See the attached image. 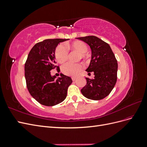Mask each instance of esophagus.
I'll return each instance as SVG.
<instances>
[{"instance_id": "34e87169", "label": "esophagus", "mask_w": 147, "mask_h": 147, "mask_svg": "<svg viewBox=\"0 0 147 147\" xmlns=\"http://www.w3.org/2000/svg\"><path fill=\"white\" fill-rule=\"evenodd\" d=\"M76 79H77V78H76V77H72V81H75V80H76Z\"/></svg>"}]
</instances>
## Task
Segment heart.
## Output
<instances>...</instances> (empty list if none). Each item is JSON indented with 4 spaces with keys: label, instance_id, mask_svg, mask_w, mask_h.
<instances>
[{
    "label": "heart",
    "instance_id": "heart-1",
    "mask_svg": "<svg viewBox=\"0 0 147 147\" xmlns=\"http://www.w3.org/2000/svg\"><path fill=\"white\" fill-rule=\"evenodd\" d=\"M68 48L74 50L80 53V57L84 58L86 57V53L88 50V47L85 43L82 41H76L67 46ZM69 51L67 47L61 44L56 49L55 57L59 63H63L68 57ZM83 69V65L81 63H67L61 67V71L63 73L68 76H76Z\"/></svg>",
    "mask_w": 147,
    "mask_h": 147
}]
</instances>
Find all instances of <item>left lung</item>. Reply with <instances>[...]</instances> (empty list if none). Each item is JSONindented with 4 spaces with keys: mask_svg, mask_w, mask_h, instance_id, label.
Returning a JSON list of instances; mask_svg holds the SVG:
<instances>
[{
    "mask_svg": "<svg viewBox=\"0 0 147 147\" xmlns=\"http://www.w3.org/2000/svg\"><path fill=\"white\" fill-rule=\"evenodd\" d=\"M86 43L91 49V60L88 72H93L94 78H86V84L82 90L86 98L98 100L105 98L112 91L117 80L118 63L107 43L96 36L77 38Z\"/></svg>",
    "mask_w": 147,
    "mask_h": 147,
    "instance_id": "1",
    "label": "left lung"
}]
</instances>
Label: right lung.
<instances>
[{
	"label": "right lung",
	"mask_w": 147,
	"mask_h": 147,
	"mask_svg": "<svg viewBox=\"0 0 147 147\" xmlns=\"http://www.w3.org/2000/svg\"><path fill=\"white\" fill-rule=\"evenodd\" d=\"M68 40H44L35 44L29 53L24 66L26 85L30 95L42 105L54 106L63 102L72 83L70 77L62 74L57 79L51 75V70L59 68L56 65V48Z\"/></svg>",
	"instance_id": "add662e5"
}]
</instances>
